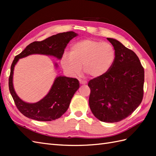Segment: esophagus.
Wrapping results in <instances>:
<instances>
[{"label": "esophagus", "mask_w": 156, "mask_h": 156, "mask_svg": "<svg viewBox=\"0 0 156 156\" xmlns=\"http://www.w3.org/2000/svg\"><path fill=\"white\" fill-rule=\"evenodd\" d=\"M80 83L81 84H87V81H84V80H80Z\"/></svg>", "instance_id": "34e87169"}]
</instances>
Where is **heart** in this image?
I'll return each mask as SVG.
<instances>
[{
	"mask_svg": "<svg viewBox=\"0 0 156 156\" xmlns=\"http://www.w3.org/2000/svg\"><path fill=\"white\" fill-rule=\"evenodd\" d=\"M115 58V49L111 44L84 39L72 45L70 52L63 55L61 64L69 76L77 74L82 64L84 72L97 78L110 70Z\"/></svg>",
	"mask_w": 156,
	"mask_h": 156,
	"instance_id": "b5f03b06",
	"label": "heart"
}]
</instances>
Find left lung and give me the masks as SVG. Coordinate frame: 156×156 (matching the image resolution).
<instances>
[{
    "instance_id": "obj_1",
    "label": "left lung",
    "mask_w": 156,
    "mask_h": 156,
    "mask_svg": "<svg viewBox=\"0 0 156 156\" xmlns=\"http://www.w3.org/2000/svg\"><path fill=\"white\" fill-rule=\"evenodd\" d=\"M107 40L115 49V61L105 75L89 81V106L98 120L116 122L129 117L141 104L144 69L134 51L117 39Z\"/></svg>"
}]
</instances>
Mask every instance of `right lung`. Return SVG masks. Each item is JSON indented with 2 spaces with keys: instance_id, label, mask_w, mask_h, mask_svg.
<instances>
[{
  "instance_id": "add662e5",
  "label": "right lung",
  "mask_w": 156,
  "mask_h": 156,
  "mask_svg": "<svg viewBox=\"0 0 156 156\" xmlns=\"http://www.w3.org/2000/svg\"><path fill=\"white\" fill-rule=\"evenodd\" d=\"M77 35L74 31L52 35L41 41L31 43L15 56L9 79V90L16 107L25 117L39 121H50L61 117L68 110L73 96L80 87V83L76 78L57 76L45 97L34 103L26 102L19 97L13 87V73L19 59L32 54L51 55L61 59L69 41ZM55 66L58 68L57 63H55Z\"/></svg>"
}]
</instances>
